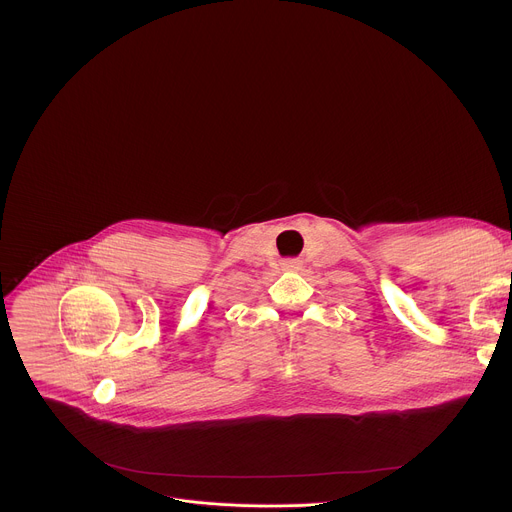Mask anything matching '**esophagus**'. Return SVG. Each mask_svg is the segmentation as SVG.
Wrapping results in <instances>:
<instances>
[{"label":"esophagus","mask_w":512,"mask_h":512,"mask_svg":"<svg viewBox=\"0 0 512 512\" xmlns=\"http://www.w3.org/2000/svg\"><path fill=\"white\" fill-rule=\"evenodd\" d=\"M281 267H283L285 271H300L302 263H300L298 259H285V261L281 263Z\"/></svg>","instance_id":"esophagus-1"}]
</instances>
